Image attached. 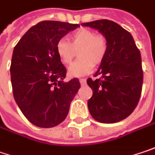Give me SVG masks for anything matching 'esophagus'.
Returning a JSON list of instances; mask_svg holds the SVG:
<instances>
[{
	"mask_svg": "<svg viewBox=\"0 0 155 155\" xmlns=\"http://www.w3.org/2000/svg\"><path fill=\"white\" fill-rule=\"evenodd\" d=\"M79 82H80V84L83 85V84H84L86 83V79H84V78H80V79H79Z\"/></svg>",
	"mask_w": 155,
	"mask_h": 155,
	"instance_id": "1",
	"label": "esophagus"
}]
</instances>
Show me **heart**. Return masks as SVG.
I'll list each match as a JSON object with an SVG mask.
<instances>
[{"instance_id":"heart-1","label":"heart","mask_w":155,"mask_h":155,"mask_svg":"<svg viewBox=\"0 0 155 155\" xmlns=\"http://www.w3.org/2000/svg\"><path fill=\"white\" fill-rule=\"evenodd\" d=\"M69 41L60 39L56 50L61 62L69 65L78 51V58L69 67L70 77H81L89 74L93 65L100 64L106 56L108 50L107 39L102 34H96L89 28H80L69 36Z\"/></svg>"}]
</instances>
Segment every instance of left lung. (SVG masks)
<instances>
[{"mask_svg": "<svg viewBox=\"0 0 155 155\" xmlns=\"http://www.w3.org/2000/svg\"><path fill=\"white\" fill-rule=\"evenodd\" d=\"M82 26L97 29L108 42V50L95 77L87 79L92 90L88 108L94 120L116 123L134 112L142 91L143 71L140 52L132 35L109 20L84 22Z\"/></svg>", "mask_w": 155, "mask_h": 155, "instance_id": "8db88e82", "label": "left lung"}]
</instances>
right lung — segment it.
<instances>
[{"instance_id": "obj_1", "label": "right lung", "mask_w": 155, "mask_h": 155, "mask_svg": "<svg viewBox=\"0 0 155 155\" xmlns=\"http://www.w3.org/2000/svg\"><path fill=\"white\" fill-rule=\"evenodd\" d=\"M78 27L58 21H40L14 48L10 65L14 97L36 127L49 128L62 123L80 88L78 78L64 81L67 71L56 50L58 41Z\"/></svg>"}]
</instances>
